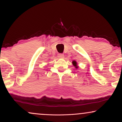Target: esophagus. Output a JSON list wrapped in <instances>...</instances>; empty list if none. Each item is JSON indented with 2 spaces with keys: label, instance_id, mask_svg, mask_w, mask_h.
Returning <instances> with one entry per match:
<instances>
[{
  "label": "esophagus",
  "instance_id": "34e87169",
  "mask_svg": "<svg viewBox=\"0 0 122 122\" xmlns=\"http://www.w3.org/2000/svg\"><path fill=\"white\" fill-rule=\"evenodd\" d=\"M58 57L61 58V59H63V58H64V55L63 54H58Z\"/></svg>",
  "mask_w": 122,
  "mask_h": 122
}]
</instances>
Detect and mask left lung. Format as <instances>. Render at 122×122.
I'll return each instance as SVG.
<instances>
[{
    "label": "left lung",
    "mask_w": 122,
    "mask_h": 122,
    "mask_svg": "<svg viewBox=\"0 0 122 122\" xmlns=\"http://www.w3.org/2000/svg\"><path fill=\"white\" fill-rule=\"evenodd\" d=\"M72 63H73V66H75V68H78V66H77V63H76V61H72Z\"/></svg>",
    "instance_id": "left-lung-1"
}]
</instances>
